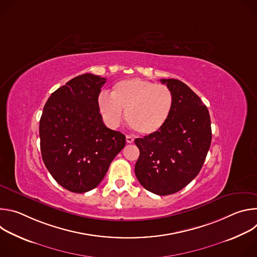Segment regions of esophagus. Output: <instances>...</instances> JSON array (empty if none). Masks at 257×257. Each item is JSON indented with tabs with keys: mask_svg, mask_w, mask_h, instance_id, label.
I'll use <instances>...</instances> for the list:
<instances>
[{
	"mask_svg": "<svg viewBox=\"0 0 257 257\" xmlns=\"http://www.w3.org/2000/svg\"><path fill=\"white\" fill-rule=\"evenodd\" d=\"M126 141H127V143H133L134 142V138L129 136V135H127L126 136Z\"/></svg>",
	"mask_w": 257,
	"mask_h": 257,
	"instance_id": "34e87169",
	"label": "esophagus"
}]
</instances>
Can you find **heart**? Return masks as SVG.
<instances>
[{
	"label": "heart",
	"instance_id": "1",
	"mask_svg": "<svg viewBox=\"0 0 257 257\" xmlns=\"http://www.w3.org/2000/svg\"><path fill=\"white\" fill-rule=\"evenodd\" d=\"M174 105L172 90L164 84H156L141 78H130L115 83L111 96L101 92L97 108L105 124L115 128L125 120L136 132L152 135L160 131L170 118Z\"/></svg>",
	"mask_w": 257,
	"mask_h": 257
}]
</instances>
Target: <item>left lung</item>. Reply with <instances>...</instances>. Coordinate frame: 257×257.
Returning a JSON list of instances; mask_svg holds the SVG:
<instances>
[{
  "label": "left lung",
  "instance_id": "8db88e82",
  "mask_svg": "<svg viewBox=\"0 0 257 257\" xmlns=\"http://www.w3.org/2000/svg\"><path fill=\"white\" fill-rule=\"evenodd\" d=\"M174 95L165 126L155 134L136 138L139 158L135 175L140 184L158 195H169L187 186L198 175L211 142L206 105L185 83L161 79Z\"/></svg>",
  "mask_w": 257,
  "mask_h": 257
}]
</instances>
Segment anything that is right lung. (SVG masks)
<instances>
[{
    "mask_svg": "<svg viewBox=\"0 0 257 257\" xmlns=\"http://www.w3.org/2000/svg\"><path fill=\"white\" fill-rule=\"evenodd\" d=\"M105 78L79 75L54 91L40 121L43 161L53 178L65 189L84 193L95 188L126 137L108 129L97 108Z\"/></svg>",
    "mask_w": 257,
    "mask_h": 257,
    "instance_id": "1",
    "label": "right lung"
}]
</instances>
